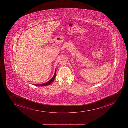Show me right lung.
Here are the masks:
<instances>
[{
	"label": "right lung",
	"instance_id": "right-lung-1",
	"mask_svg": "<svg viewBox=\"0 0 128 128\" xmlns=\"http://www.w3.org/2000/svg\"><path fill=\"white\" fill-rule=\"evenodd\" d=\"M56 70H55L54 76H53V77L49 81H48V82H46L44 84H38H38H33V85L38 86H46L50 85L54 80L55 78H56Z\"/></svg>",
	"mask_w": 128,
	"mask_h": 128
}]
</instances>
